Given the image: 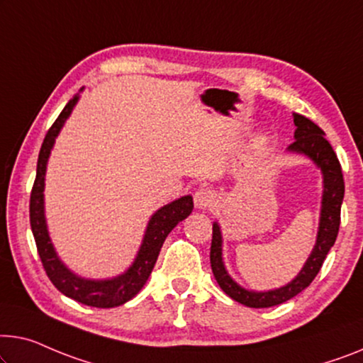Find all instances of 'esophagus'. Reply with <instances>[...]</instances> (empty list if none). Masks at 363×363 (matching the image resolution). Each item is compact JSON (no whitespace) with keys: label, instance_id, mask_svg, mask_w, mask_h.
<instances>
[{"label":"esophagus","instance_id":"esophagus-1","mask_svg":"<svg viewBox=\"0 0 363 363\" xmlns=\"http://www.w3.org/2000/svg\"><path fill=\"white\" fill-rule=\"evenodd\" d=\"M215 200H216V194L212 191V189H207V187H200L196 192V196H194V203H196V207L199 210L212 207Z\"/></svg>","mask_w":363,"mask_h":363}]
</instances>
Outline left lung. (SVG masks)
Listing matches in <instances>:
<instances>
[{
  "label": "left lung",
  "instance_id": "1",
  "mask_svg": "<svg viewBox=\"0 0 363 363\" xmlns=\"http://www.w3.org/2000/svg\"><path fill=\"white\" fill-rule=\"evenodd\" d=\"M294 123L296 127L295 142L290 145L289 151L305 155L323 172V199L316 245L298 275L291 282L275 290L254 291L242 289L226 272L223 257H221V242H223V240H221L220 225L216 221L213 223L212 247H210L212 272L220 289L230 298L250 308H269L280 305V303L294 298L295 295L305 290L320 272L324 259H326L329 250H331L337 238L340 225V205H342L344 199V177L340 163L333 147L324 138V132L315 122H311L305 116H300V113H294Z\"/></svg>",
  "mask_w": 363,
  "mask_h": 363
}]
</instances>
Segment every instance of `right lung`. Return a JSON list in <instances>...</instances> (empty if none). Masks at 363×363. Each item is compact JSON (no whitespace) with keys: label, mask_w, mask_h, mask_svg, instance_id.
I'll return each mask as SVG.
<instances>
[{"label":"right lung","mask_w":363,"mask_h":363,"mask_svg":"<svg viewBox=\"0 0 363 363\" xmlns=\"http://www.w3.org/2000/svg\"><path fill=\"white\" fill-rule=\"evenodd\" d=\"M79 96H74L73 99L65 106L60 116L53 125L48 128V132L43 138L39 161H37V174L34 181V187L30 192V228L34 235L37 251H39L42 266L50 279V282L67 295L68 298H73L83 305L96 306V308H113L121 306L128 300H132L143 285L147 284L151 270H153L156 259L161 251V246L166 240V236L171 233V230L191 215L194 208V202L191 196H184L174 202L164 205L160 210H156L148 221L147 231H145L142 246L137 252V257L132 266L125 272L112 279L94 280L83 279L72 272L57 256L55 247H53L50 236H48L45 210H43V186H45V171L47 161L50 156V151L55 143V138L60 133L63 123L72 113L73 107L77 106Z\"/></svg>","instance_id":"right-lung-1"}]
</instances>
